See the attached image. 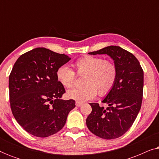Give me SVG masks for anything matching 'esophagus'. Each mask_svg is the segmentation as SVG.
<instances>
[{"label": "esophagus", "mask_w": 159, "mask_h": 159, "mask_svg": "<svg viewBox=\"0 0 159 159\" xmlns=\"http://www.w3.org/2000/svg\"><path fill=\"white\" fill-rule=\"evenodd\" d=\"M82 105V103H80V102H76V106H78V107H80Z\"/></svg>", "instance_id": "esophagus-1"}]
</instances>
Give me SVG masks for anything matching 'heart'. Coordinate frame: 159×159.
Instances as JSON below:
<instances>
[{"instance_id":"heart-1","label":"heart","mask_w":159,"mask_h":159,"mask_svg":"<svg viewBox=\"0 0 159 159\" xmlns=\"http://www.w3.org/2000/svg\"><path fill=\"white\" fill-rule=\"evenodd\" d=\"M75 66L78 74H85L83 79L84 86L67 91L68 98L82 103L94 98L97 93L104 96L114 88L117 79V68L111 61L86 56L77 60ZM56 75L58 81L65 88L73 86L75 73L67 65L58 67Z\"/></svg>"}]
</instances>
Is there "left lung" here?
<instances>
[{
  "label": "left lung",
  "instance_id": "8db88e82",
  "mask_svg": "<svg viewBox=\"0 0 159 159\" xmlns=\"http://www.w3.org/2000/svg\"><path fill=\"white\" fill-rule=\"evenodd\" d=\"M88 53L110 56L117 68V79L101 101L108 104L107 108L97 103H90L92 112L86 119L87 127L101 138H119L131 127L140 110L143 70L135 56L119 46L111 45Z\"/></svg>",
  "mask_w": 159,
  "mask_h": 159
}]
</instances>
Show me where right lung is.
I'll return each mask as SVG.
<instances>
[{"label":"right lung","instance_id":"1","mask_svg":"<svg viewBox=\"0 0 159 159\" xmlns=\"http://www.w3.org/2000/svg\"><path fill=\"white\" fill-rule=\"evenodd\" d=\"M69 60L65 54L37 48L15 62L8 80L11 108L17 122L32 135L56 134L75 107L74 100L61 99L65 89L56 75Z\"/></svg>","mask_w":159,"mask_h":159}]
</instances>
